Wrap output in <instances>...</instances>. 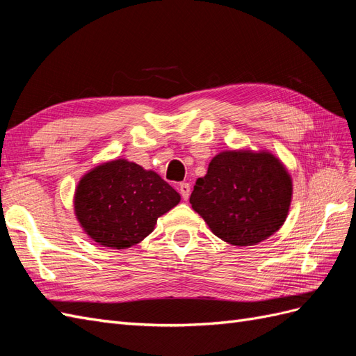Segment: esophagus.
<instances>
[{"instance_id": "1", "label": "esophagus", "mask_w": 356, "mask_h": 356, "mask_svg": "<svg viewBox=\"0 0 356 356\" xmlns=\"http://www.w3.org/2000/svg\"><path fill=\"white\" fill-rule=\"evenodd\" d=\"M178 190H179V193H181L182 199H184V200H188V197H190V191H191V187H190L188 182H179Z\"/></svg>"}]
</instances>
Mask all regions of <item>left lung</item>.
Listing matches in <instances>:
<instances>
[{"mask_svg": "<svg viewBox=\"0 0 356 356\" xmlns=\"http://www.w3.org/2000/svg\"><path fill=\"white\" fill-rule=\"evenodd\" d=\"M291 196L293 181L281 160L268 152L233 149L211 160L190 203L220 239L251 246L281 229Z\"/></svg>", "mask_w": 356, "mask_h": 356, "instance_id": "1", "label": "left lung"}]
</instances>
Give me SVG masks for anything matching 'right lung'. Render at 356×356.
I'll use <instances>...</instances> for the list:
<instances>
[{"mask_svg": "<svg viewBox=\"0 0 356 356\" xmlns=\"http://www.w3.org/2000/svg\"><path fill=\"white\" fill-rule=\"evenodd\" d=\"M181 196L153 170L117 159L86 174L74 208L83 230L102 246L124 250L153 232L157 218Z\"/></svg>", "mask_w": 356, "mask_h": 356, "instance_id": "right-lung-1", "label": "right lung"}]
</instances>
